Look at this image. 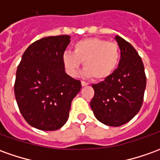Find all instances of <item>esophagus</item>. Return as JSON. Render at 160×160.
Listing matches in <instances>:
<instances>
[{"instance_id":"esophagus-1","label":"esophagus","mask_w":160,"mask_h":160,"mask_svg":"<svg viewBox=\"0 0 160 160\" xmlns=\"http://www.w3.org/2000/svg\"><path fill=\"white\" fill-rule=\"evenodd\" d=\"M89 84L87 83V82H85V81H81V86L82 87H87V86H88Z\"/></svg>"}]
</instances>
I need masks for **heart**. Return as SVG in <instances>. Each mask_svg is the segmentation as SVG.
I'll use <instances>...</instances> for the list:
<instances>
[{"label":"heart","instance_id":"heart-1","mask_svg":"<svg viewBox=\"0 0 160 160\" xmlns=\"http://www.w3.org/2000/svg\"><path fill=\"white\" fill-rule=\"evenodd\" d=\"M120 56L118 43L98 38H89L75 42L73 53L64 52L62 62L71 76H77L83 62L84 75L101 80L107 79L114 73L120 62Z\"/></svg>","mask_w":160,"mask_h":160}]
</instances>
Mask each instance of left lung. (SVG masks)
I'll return each instance as SVG.
<instances>
[{
  "label": "left lung",
  "mask_w": 160,
  "mask_h": 160,
  "mask_svg": "<svg viewBox=\"0 0 160 160\" xmlns=\"http://www.w3.org/2000/svg\"><path fill=\"white\" fill-rule=\"evenodd\" d=\"M115 39L121 50L118 68L109 78L92 85L95 93L90 103L98 120L111 127L127 123L139 112L147 84L137 51L122 38Z\"/></svg>",
  "instance_id": "1"
}]
</instances>
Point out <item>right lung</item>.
<instances>
[{"label": "right lung", "instance_id": "add662e5", "mask_svg": "<svg viewBox=\"0 0 160 160\" xmlns=\"http://www.w3.org/2000/svg\"><path fill=\"white\" fill-rule=\"evenodd\" d=\"M70 36L46 37L32 43L19 62L14 94L20 113L38 129L53 131L66 123L80 80L65 72L62 55Z\"/></svg>", "mask_w": 160, "mask_h": 160}]
</instances>
